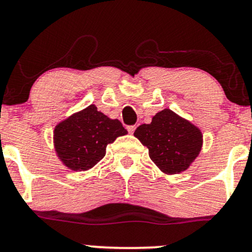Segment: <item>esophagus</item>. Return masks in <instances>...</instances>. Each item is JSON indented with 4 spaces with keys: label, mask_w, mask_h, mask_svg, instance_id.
I'll return each instance as SVG.
<instances>
[{
    "label": "esophagus",
    "mask_w": 252,
    "mask_h": 252,
    "mask_svg": "<svg viewBox=\"0 0 252 252\" xmlns=\"http://www.w3.org/2000/svg\"><path fill=\"white\" fill-rule=\"evenodd\" d=\"M128 131H129V134H134V131H135V129H136V126H128Z\"/></svg>",
    "instance_id": "obj_1"
}]
</instances>
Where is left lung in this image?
Returning <instances> with one entry per match:
<instances>
[{
	"instance_id": "1",
	"label": "left lung",
	"mask_w": 252,
	"mask_h": 252,
	"mask_svg": "<svg viewBox=\"0 0 252 252\" xmlns=\"http://www.w3.org/2000/svg\"><path fill=\"white\" fill-rule=\"evenodd\" d=\"M134 135L149 149L153 162L167 174L189 168L202 146L200 130L169 109L158 112L152 123L140 126Z\"/></svg>"
}]
</instances>
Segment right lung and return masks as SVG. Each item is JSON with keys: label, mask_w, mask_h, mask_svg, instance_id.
I'll return each instance as SVG.
<instances>
[{"label": "right lung", "mask_w": 252, "mask_h": 252, "mask_svg": "<svg viewBox=\"0 0 252 252\" xmlns=\"http://www.w3.org/2000/svg\"><path fill=\"white\" fill-rule=\"evenodd\" d=\"M126 134L118 120H110L90 105L54 129L57 154L72 170H88L105 156L106 146Z\"/></svg>", "instance_id": "obj_1"}]
</instances>
